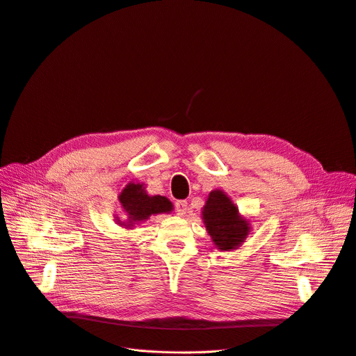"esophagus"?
<instances>
[{
    "label": "esophagus",
    "instance_id": "34e87169",
    "mask_svg": "<svg viewBox=\"0 0 356 356\" xmlns=\"http://www.w3.org/2000/svg\"><path fill=\"white\" fill-rule=\"evenodd\" d=\"M175 209H176L177 216L183 217L187 213V210H188V202L186 200H179V201H176Z\"/></svg>",
    "mask_w": 356,
    "mask_h": 356
}]
</instances>
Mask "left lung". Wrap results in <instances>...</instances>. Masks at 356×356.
<instances>
[{"mask_svg":"<svg viewBox=\"0 0 356 356\" xmlns=\"http://www.w3.org/2000/svg\"><path fill=\"white\" fill-rule=\"evenodd\" d=\"M201 214L214 245L221 250L236 249L250 231L249 221L239 214L232 200L221 190L209 194Z\"/></svg>","mask_w":356,"mask_h":356,"instance_id":"1","label":"left lung"}]
</instances>
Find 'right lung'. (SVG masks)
Masks as SVG:
<instances>
[{
  "instance_id": "1",
  "label": "right lung",
  "mask_w": 356,
  "mask_h": 356,
  "mask_svg": "<svg viewBox=\"0 0 356 356\" xmlns=\"http://www.w3.org/2000/svg\"><path fill=\"white\" fill-rule=\"evenodd\" d=\"M121 206L128 216L127 222L117 220L125 228H132L135 224L146 221L150 216L170 213L173 204L163 195H149L145 191L143 183H129L118 195Z\"/></svg>"
}]
</instances>
